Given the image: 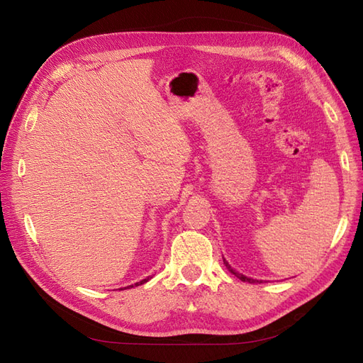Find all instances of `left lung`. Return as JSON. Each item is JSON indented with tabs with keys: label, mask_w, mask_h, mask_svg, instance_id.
Segmentation results:
<instances>
[{
	"label": "left lung",
	"mask_w": 363,
	"mask_h": 363,
	"mask_svg": "<svg viewBox=\"0 0 363 363\" xmlns=\"http://www.w3.org/2000/svg\"><path fill=\"white\" fill-rule=\"evenodd\" d=\"M224 263H225V267L228 268V271H230V272H233V274H235V276H236L238 279H240V280H242V281H248V283H255V281H256L255 279H248V277L242 276V274H239V272H235V271L232 269V267H230V265H228V263H227L225 260H224Z\"/></svg>",
	"instance_id": "8db88e82"
}]
</instances>
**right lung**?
Masks as SVG:
<instances>
[{"instance_id": "1", "label": "right lung", "mask_w": 363, "mask_h": 363, "mask_svg": "<svg viewBox=\"0 0 363 363\" xmlns=\"http://www.w3.org/2000/svg\"><path fill=\"white\" fill-rule=\"evenodd\" d=\"M150 279H144V280H142V281H138L136 284H135V286H139V284H142V283H145V281H148ZM127 288H133V284H131V286H127Z\"/></svg>"}]
</instances>
